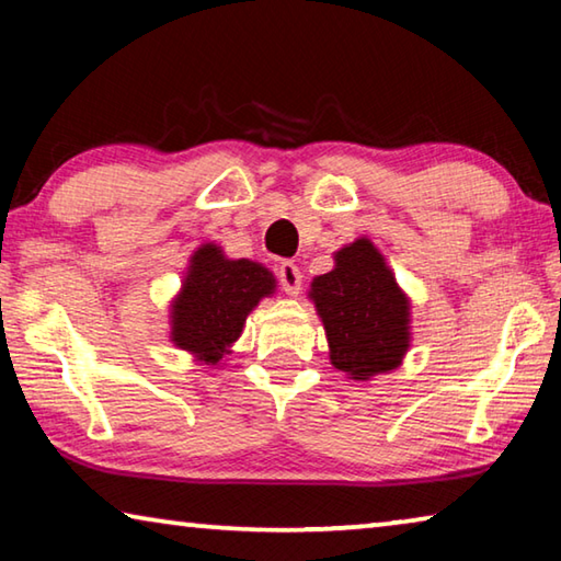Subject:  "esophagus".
I'll return each instance as SVG.
<instances>
[{"label": "esophagus", "instance_id": "obj_1", "mask_svg": "<svg viewBox=\"0 0 561 561\" xmlns=\"http://www.w3.org/2000/svg\"><path fill=\"white\" fill-rule=\"evenodd\" d=\"M277 277L282 289L289 294V297H297L299 289H301V272L294 262H282L279 270H277Z\"/></svg>", "mask_w": 561, "mask_h": 561}]
</instances>
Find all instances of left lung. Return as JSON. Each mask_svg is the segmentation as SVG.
Returning <instances> with one entry per match:
<instances>
[{"instance_id":"8db88e82","label":"left lung","mask_w":561,"mask_h":561,"mask_svg":"<svg viewBox=\"0 0 561 561\" xmlns=\"http://www.w3.org/2000/svg\"><path fill=\"white\" fill-rule=\"evenodd\" d=\"M331 366L354 381L401 366L411 346V301L368 237L334 254V270L311 282Z\"/></svg>"}]
</instances>
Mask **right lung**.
I'll use <instances>...</instances> for the list:
<instances>
[{"instance_id": "obj_1", "label": "right lung", "mask_w": 561, "mask_h": 561, "mask_svg": "<svg viewBox=\"0 0 561 561\" xmlns=\"http://www.w3.org/2000/svg\"><path fill=\"white\" fill-rule=\"evenodd\" d=\"M274 287L277 279L260 262L227 260L217 244H201L170 304V341L203 364L217 366L240 339L247 314Z\"/></svg>"}]
</instances>
